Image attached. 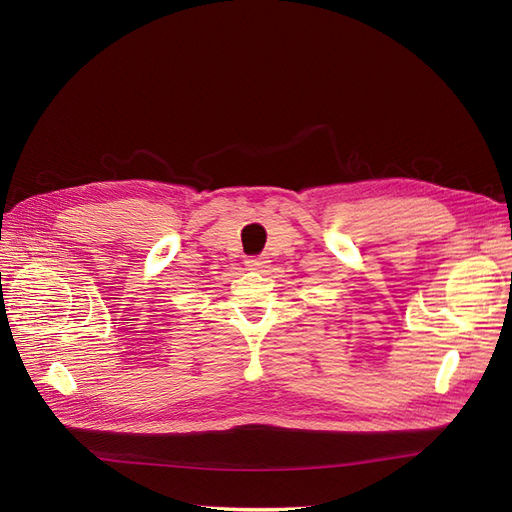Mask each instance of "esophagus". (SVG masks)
<instances>
[{
    "mask_svg": "<svg viewBox=\"0 0 512 512\" xmlns=\"http://www.w3.org/2000/svg\"><path fill=\"white\" fill-rule=\"evenodd\" d=\"M267 262H269V260H265V258L252 256V258L245 260V267L250 269V271H262V269H267Z\"/></svg>",
    "mask_w": 512,
    "mask_h": 512,
    "instance_id": "34e87169",
    "label": "esophagus"
}]
</instances>
